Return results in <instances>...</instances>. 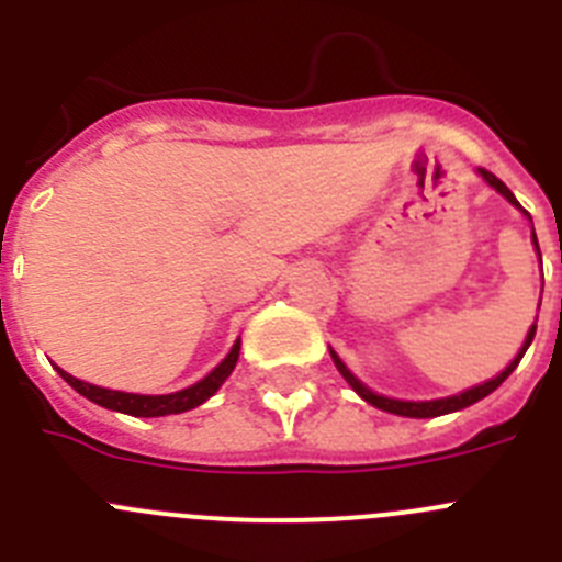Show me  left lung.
Masks as SVG:
<instances>
[{
    "mask_svg": "<svg viewBox=\"0 0 562 562\" xmlns=\"http://www.w3.org/2000/svg\"><path fill=\"white\" fill-rule=\"evenodd\" d=\"M479 173H481V177H484L486 182H490V186L495 188V191H498V193H504L506 200L513 202L515 207H520V202L515 200V193L509 191V188H506L504 182H501L498 177H495L493 171H486V168H479ZM524 213H526V211H524ZM532 241H535V247H538V236H535V231H532ZM538 252H540V247H538ZM560 258H562V252H560ZM535 329H538V324H535L532 329H529V335H526V342H524V349L518 351V357H515V360L509 362V366H506V369L501 371L498 376H495V380L484 382V385H475V389L464 391V394H459V396H448V400H430V402H402V400H389V396H380V394H374V391H371V389H366V385H362V382L357 380V376L351 374V371L346 369V366H342V362H340V357H337L335 351H331V360H335L337 371H340V374L346 376V382H349L351 389H355L357 394L362 396V400H366V402H371V405H374V408H380V411H389V414H396V416H414V419H430V416L453 414V411H461V408H467V405H473V402L484 400L486 394H493V391L498 389L501 382H504L506 376H509V374H513L515 369H518L520 357L526 355V349H529V342L535 340Z\"/></svg>",
    "mask_w": 562,
    "mask_h": 562,
    "instance_id": "1",
    "label": "left lung"
}]
</instances>
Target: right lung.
Listing matches in <instances>:
<instances>
[{
    "label": "right lung",
    "mask_w": 562,
    "mask_h": 562,
    "mask_svg": "<svg viewBox=\"0 0 562 562\" xmlns=\"http://www.w3.org/2000/svg\"><path fill=\"white\" fill-rule=\"evenodd\" d=\"M238 349H241V340L233 342L231 355H227L225 360H222L220 366H216V369L205 376V380H200L196 385H191V389H186V391H177V394H162V396L123 394V391L98 389V385H89V382L76 380V376L67 374V371H61V369H58V374H61L64 380H67L69 385L78 391V394L87 396V400H92L95 405H101V408L121 411V414H128V416H168V414H182V411L196 408V405H202L207 396L216 394L222 382H225L227 376H231V371L236 369Z\"/></svg>",
    "instance_id": "right-lung-1"
}]
</instances>
